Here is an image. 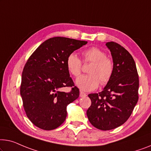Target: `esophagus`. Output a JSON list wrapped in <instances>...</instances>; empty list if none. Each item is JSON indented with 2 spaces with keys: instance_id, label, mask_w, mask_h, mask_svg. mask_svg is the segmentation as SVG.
Masks as SVG:
<instances>
[{
  "instance_id": "esophagus-1",
  "label": "esophagus",
  "mask_w": 151,
  "mask_h": 151,
  "mask_svg": "<svg viewBox=\"0 0 151 151\" xmlns=\"http://www.w3.org/2000/svg\"><path fill=\"white\" fill-rule=\"evenodd\" d=\"M87 95H86V93H84V92H83V91H80V94H79V96L81 98H83V97H85V96H86Z\"/></svg>"
}]
</instances>
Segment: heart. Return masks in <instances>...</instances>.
<instances>
[{
  "label": "heart",
  "instance_id": "1",
  "mask_svg": "<svg viewBox=\"0 0 151 151\" xmlns=\"http://www.w3.org/2000/svg\"><path fill=\"white\" fill-rule=\"evenodd\" d=\"M84 62H92L89 75H83L76 80V85L83 91H91L97 89L101 82L104 85L111 79L114 71V64L111 58L106 57L104 51L96 47H89L82 52ZM69 73L78 76L81 71V61L75 53L68 55L66 60Z\"/></svg>",
  "mask_w": 151,
  "mask_h": 151
}]
</instances>
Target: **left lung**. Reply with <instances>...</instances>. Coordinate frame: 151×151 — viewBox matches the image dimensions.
<instances>
[{"mask_svg":"<svg viewBox=\"0 0 151 151\" xmlns=\"http://www.w3.org/2000/svg\"><path fill=\"white\" fill-rule=\"evenodd\" d=\"M106 45L112 55L113 74L102 91L88 95L91 105L87 115L95 127L111 130L123 125L132 113L138 100L139 78L136 63L124 47L114 42Z\"/></svg>","mask_w":151,"mask_h":151,"instance_id":"obj_1","label":"left lung"}]
</instances>
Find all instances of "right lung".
<instances>
[{
  "mask_svg": "<svg viewBox=\"0 0 151 151\" xmlns=\"http://www.w3.org/2000/svg\"><path fill=\"white\" fill-rule=\"evenodd\" d=\"M87 43L66 37L51 38L40 45L26 63L20 94L27 116L37 127L51 130L64 122L67 106L79 96L66 60L70 53ZM64 86L73 88L65 93L60 91Z\"/></svg>",
  "mask_w": 151,
  "mask_h": 151,
  "instance_id": "1",
  "label": "right lung"
}]
</instances>
